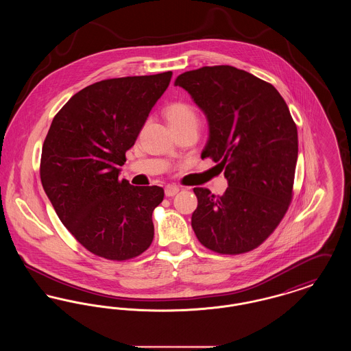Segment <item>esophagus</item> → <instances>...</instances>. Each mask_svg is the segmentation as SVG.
<instances>
[{
	"label": "esophagus",
	"instance_id": "obj_1",
	"mask_svg": "<svg viewBox=\"0 0 351 351\" xmlns=\"http://www.w3.org/2000/svg\"><path fill=\"white\" fill-rule=\"evenodd\" d=\"M180 191V188L178 186V185H167L166 188H165V193H166V196L167 197H172V196H175L178 192Z\"/></svg>",
	"mask_w": 351,
	"mask_h": 351
}]
</instances>
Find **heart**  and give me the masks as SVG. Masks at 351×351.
I'll use <instances>...</instances> for the list:
<instances>
[{
    "label": "heart",
    "instance_id": "obj_1",
    "mask_svg": "<svg viewBox=\"0 0 351 351\" xmlns=\"http://www.w3.org/2000/svg\"><path fill=\"white\" fill-rule=\"evenodd\" d=\"M165 116L172 130L182 128H197L196 112L191 105L182 101L169 104L165 110Z\"/></svg>",
    "mask_w": 351,
    "mask_h": 351
}]
</instances>
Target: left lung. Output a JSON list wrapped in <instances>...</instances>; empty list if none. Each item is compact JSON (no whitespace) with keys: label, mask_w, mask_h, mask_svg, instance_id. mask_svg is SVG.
Masks as SVG:
<instances>
[{"label":"left lung","mask_w":351,"mask_h":351,"mask_svg":"<svg viewBox=\"0 0 351 351\" xmlns=\"http://www.w3.org/2000/svg\"><path fill=\"white\" fill-rule=\"evenodd\" d=\"M205 113L209 139L201 158L223 169L222 196L193 188L192 228L201 245L242 254L262 245L292 200L298 128L274 85L232 66L202 67L175 80Z\"/></svg>","instance_id":"obj_1"}]
</instances>
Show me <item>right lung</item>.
Returning <instances> with one entry per match:
<instances>
[{"mask_svg": "<svg viewBox=\"0 0 351 351\" xmlns=\"http://www.w3.org/2000/svg\"><path fill=\"white\" fill-rule=\"evenodd\" d=\"M171 77L168 71L88 85L52 119L40 158L43 189L69 233L101 258L128 261L150 247L152 212L165 191L118 176Z\"/></svg>", "mask_w": 351, "mask_h": 351, "instance_id": "1", "label": "right lung"}]
</instances>
